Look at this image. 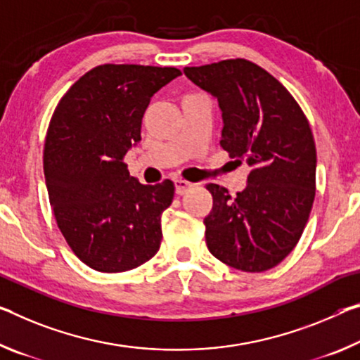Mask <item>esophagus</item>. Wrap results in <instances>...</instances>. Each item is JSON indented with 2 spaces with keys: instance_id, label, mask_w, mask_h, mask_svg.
Masks as SVG:
<instances>
[{
  "instance_id": "esophagus-1",
  "label": "esophagus",
  "mask_w": 360,
  "mask_h": 360,
  "mask_svg": "<svg viewBox=\"0 0 360 360\" xmlns=\"http://www.w3.org/2000/svg\"><path fill=\"white\" fill-rule=\"evenodd\" d=\"M174 187H176V193L182 195V193L191 189L192 184L189 181H184V179H174Z\"/></svg>"
}]
</instances>
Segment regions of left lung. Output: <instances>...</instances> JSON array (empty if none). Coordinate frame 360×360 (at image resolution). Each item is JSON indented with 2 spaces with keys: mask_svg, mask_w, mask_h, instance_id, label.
Here are the masks:
<instances>
[{
  "mask_svg": "<svg viewBox=\"0 0 360 360\" xmlns=\"http://www.w3.org/2000/svg\"><path fill=\"white\" fill-rule=\"evenodd\" d=\"M186 77L219 102V146L247 162L248 184L237 197L208 184L213 208L203 219L210 253L243 272H264L300 242L316 197V142L288 89L247 59L186 67Z\"/></svg>",
  "mask_w": 360,
  "mask_h": 360,
  "instance_id": "8db88e82",
  "label": "left lung"
}]
</instances>
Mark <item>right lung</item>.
<instances>
[{
  "mask_svg": "<svg viewBox=\"0 0 360 360\" xmlns=\"http://www.w3.org/2000/svg\"><path fill=\"white\" fill-rule=\"evenodd\" d=\"M179 75L174 67L98 65L51 117L43 153L49 203L68 247L91 269H136L158 252L174 184H141L124 155L141 141L152 96Z\"/></svg>",
  "mask_w": 360,
  "mask_h": 360,
  "instance_id": "1",
  "label": "right lung"
}]
</instances>
